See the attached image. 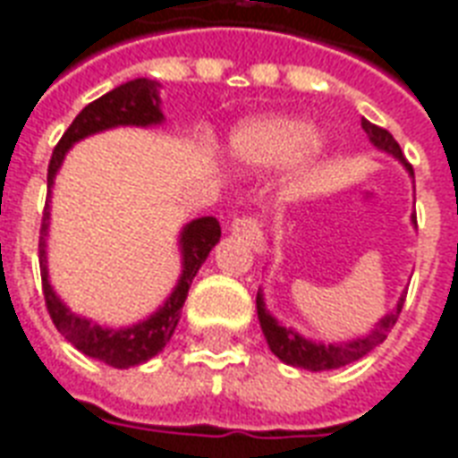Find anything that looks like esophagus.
I'll return each instance as SVG.
<instances>
[{"mask_svg": "<svg viewBox=\"0 0 458 458\" xmlns=\"http://www.w3.org/2000/svg\"><path fill=\"white\" fill-rule=\"evenodd\" d=\"M233 235H238L245 242H250L257 250L264 247V233H262V223L257 216H238L233 220Z\"/></svg>", "mask_w": 458, "mask_h": 458, "instance_id": "34e87169", "label": "esophagus"}]
</instances>
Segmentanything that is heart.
Here are the masks:
<instances>
[{
    "instance_id": "1",
    "label": "heart",
    "mask_w": 458,
    "mask_h": 458,
    "mask_svg": "<svg viewBox=\"0 0 458 458\" xmlns=\"http://www.w3.org/2000/svg\"><path fill=\"white\" fill-rule=\"evenodd\" d=\"M313 133L303 121L293 118H264L240 128L233 145L240 157L262 165L289 162L306 150Z\"/></svg>"
}]
</instances>
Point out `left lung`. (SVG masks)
Listing matches in <instances>:
<instances>
[{
  "mask_svg": "<svg viewBox=\"0 0 458 458\" xmlns=\"http://www.w3.org/2000/svg\"><path fill=\"white\" fill-rule=\"evenodd\" d=\"M361 128L367 131L369 140H371L378 150H386L391 152V155H395V157L410 169V174H415L412 167L405 162V157H403L398 140H395L386 128L369 123L367 118H361ZM415 225H418V216H415ZM403 301H405V298H401L398 308H395L393 313L386 315L384 320L376 325L374 333L367 335V337H359V340L354 342H342V344H313V342L298 337L293 330L281 327L272 315L264 310V301L259 293H257V315H259V325H262V333L264 337H267L269 350H272L284 364L308 369V371H327V369L347 367L352 361H357V359H361L364 354H369L374 347H378V344L388 337V333L393 330V325L398 323V313H401Z\"/></svg>",
  "mask_w": 458,
  "mask_h": 458,
  "instance_id": "1",
  "label": "left lung"
}]
</instances>
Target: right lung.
Listing matches in <instances>:
<instances>
[{
	"mask_svg": "<svg viewBox=\"0 0 458 458\" xmlns=\"http://www.w3.org/2000/svg\"><path fill=\"white\" fill-rule=\"evenodd\" d=\"M160 84L152 80H133L125 82L108 94L91 101L77 114L70 128H67L60 143L53 150L48 165V191L55 179V172L63 165L65 152L72 148L77 140H82L87 135L99 133L114 125H152L160 123V94H157ZM48 201L43 208V218H40V245H38V259H40V279H43V298H46V308L57 333L63 335L67 342H72L77 350L91 359H99L104 364L114 369H131L143 364L155 354L165 350L174 327L182 315L186 293L191 286V279L196 272L201 269L206 257L211 252V247L220 240V223L213 216L199 218L189 223L182 233V255H184V272L179 279L174 293L167 298V303L157 310V313L148 318L145 323H138L125 330H106L99 327L97 323H89L84 318H77L70 313L60 298L53 293L48 284V269H46V233H48Z\"/></svg>",
	"mask_w": 458,
	"mask_h": 458,
	"instance_id": "1",
	"label": "right lung"
}]
</instances>
